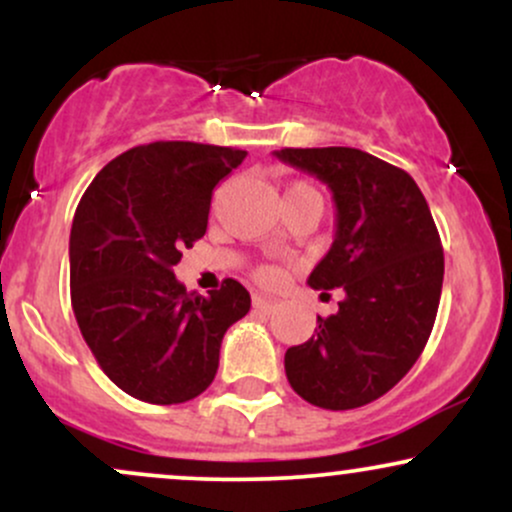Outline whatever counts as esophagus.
<instances>
[{"label": "esophagus", "instance_id": "34e87169", "mask_svg": "<svg viewBox=\"0 0 512 512\" xmlns=\"http://www.w3.org/2000/svg\"><path fill=\"white\" fill-rule=\"evenodd\" d=\"M252 308L260 310V313H264V315H269V313H274L276 308H279V303H276L274 298H267V296H255V298H252Z\"/></svg>", "mask_w": 512, "mask_h": 512}]
</instances>
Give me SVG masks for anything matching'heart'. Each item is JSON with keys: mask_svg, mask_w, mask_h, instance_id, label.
I'll list each match as a JSON object with an SVG mask.
<instances>
[{"mask_svg": "<svg viewBox=\"0 0 512 512\" xmlns=\"http://www.w3.org/2000/svg\"><path fill=\"white\" fill-rule=\"evenodd\" d=\"M291 187H310V185H305V182H296V185H291ZM291 187H289V190H291ZM260 279L274 281L276 279V269L274 267H262L260 269Z\"/></svg>", "mask_w": 512, "mask_h": 512, "instance_id": "1", "label": "heart"}]
</instances>
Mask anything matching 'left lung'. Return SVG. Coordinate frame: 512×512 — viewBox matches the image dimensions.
<instances>
[{
    "instance_id": "8db88e82",
    "label": "left lung",
    "mask_w": 512,
    "mask_h": 512,
    "mask_svg": "<svg viewBox=\"0 0 512 512\" xmlns=\"http://www.w3.org/2000/svg\"><path fill=\"white\" fill-rule=\"evenodd\" d=\"M274 156L332 190L337 233L308 284L346 293L286 351V378L315 407H363L409 373L431 337L445 272L438 228L414 178L378 156L349 146Z\"/></svg>"
}]
</instances>
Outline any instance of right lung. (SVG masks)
<instances>
[{"mask_svg": "<svg viewBox=\"0 0 512 512\" xmlns=\"http://www.w3.org/2000/svg\"><path fill=\"white\" fill-rule=\"evenodd\" d=\"M245 151L195 142L134 146L93 178L69 236L72 308L98 366L149 404L195 399L214 380L221 339L250 293L223 279L187 293L173 267L207 233L214 187Z\"/></svg>", "mask_w": 512, "mask_h": 512, "instance_id": "obj_1", "label": "right lung"}]
</instances>
